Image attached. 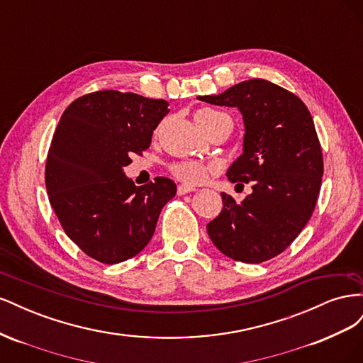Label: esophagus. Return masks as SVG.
Masks as SVG:
<instances>
[{"instance_id":"obj_1","label":"esophagus","mask_w":363,"mask_h":363,"mask_svg":"<svg viewBox=\"0 0 363 363\" xmlns=\"http://www.w3.org/2000/svg\"><path fill=\"white\" fill-rule=\"evenodd\" d=\"M194 191H195L194 186H188V184H179V188H177L179 195H184V194H189Z\"/></svg>"}]
</instances>
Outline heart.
Returning a JSON list of instances; mask_svg holds the SVG:
<instances>
[{
  "label": "heart",
  "instance_id": "1",
  "mask_svg": "<svg viewBox=\"0 0 363 363\" xmlns=\"http://www.w3.org/2000/svg\"><path fill=\"white\" fill-rule=\"evenodd\" d=\"M195 118H199L203 124H212L215 121L224 119L228 116L223 112L213 111V108H201V111L196 112ZM169 171L172 172L174 177H177L184 183L200 184L208 177V174L212 172V168L199 160H179L171 164Z\"/></svg>",
  "mask_w": 363,
  "mask_h": 363
}]
</instances>
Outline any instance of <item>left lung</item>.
<instances>
[{"instance_id": "8db88e82", "label": "left lung", "mask_w": 363, "mask_h": 363, "mask_svg": "<svg viewBox=\"0 0 363 363\" xmlns=\"http://www.w3.org/2000/svg\"><path fill=\"white\" fill-rule=\"evenodd\" d=\"M199 100L238 107L244 116V155L230 167L232 183L252 192L236 203L221 194L223 211L207 224L215 247L230 259L260 263L279 256L309 221L321 189L323 150L309 108L268 80L240 82Z\"/></svg>"}]
</instances>
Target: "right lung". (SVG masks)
I'll return each mask as SVG.
<instances>
[{
	"label": "right lung",
	"mask_w": 363,
	"mask_h": 363,
	"mask_svg": "<svg viewBox=\"0 0 363 363\" xmlns=\"http://www.w3.org/2000/svg\"><path fill=\"white\" fill-rule=\"evenodd\" d=\"M168 106L133 92L96 91L63 112L45 184L65 233L86 256L113 265L139 255L155 235L177 186L167 177L136 186L123 168L150 147Z\"/></svg>",
	"instance_id": "right-lung-1"
}]
</instances>
